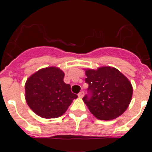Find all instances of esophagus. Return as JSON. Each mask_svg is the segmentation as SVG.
Returning <instances> with one entry per match:
<instances>
[{
    "instance_id": "1",
    "label": "esophagus",
    "mask_w": 152,
    "mask_h": 152,
    "mask_svg": "<svg viewBox=\"0 0 152 152\" xmlns=\"http://www.w3.org/2000/svg\"><path fill=\"white\" fill-rule=\"evenodd\" d=\"M84 93L83 92V91H81V92H80L78 94H77V96H78V97H80V98H82L83 96H84Z\"/></svg>"
}]
</instances>
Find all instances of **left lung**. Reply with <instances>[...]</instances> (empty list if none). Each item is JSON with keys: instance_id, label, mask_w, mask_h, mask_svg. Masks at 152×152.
I'll return each instance as SVG.
<instances>
[{"instance_id": "1", "label": "left lung", "mask_w": 152, "mask_h": 152, "mask_svg": "<svg viewBox=\"0 0 152 152\" xmlns=\"http://www.w3.org/2000/svg\"><path fill=\"white\" fill-rule=\"evenodd\" d=\"M91 96L83 98L91 113L100 120H110L121 116L132 96V86L123 74L113 67L85 69Z\"/></svg>"}]
</instances>
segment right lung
<instances>
[{
	"label": "right lung",
	"mask_w": 152,
	"mask_h": 152,
	"mask_svg": "<svg viewBox=\"0 0 152 152\" xmlns=\"http://www.w3.org/2000/svg\"><path fill=\"white\" fill-rule=\"evenodd\" d=\"M64 73L57 67L35 72L25 84V98L29 108L39 116L53 119L62 116L77 96L64 82Z\"/></svg>",
	"instance_id": "obj_1"
}]
</instances>
